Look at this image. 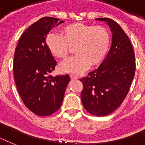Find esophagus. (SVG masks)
<instances>
[{"mask_svg": "<svg viewBox=\"0 0 145 145\" xmlns=\"http://www.w3.org/2000/svg\"><path fill=\"white\" fill-rule=\"evenodd\" d=\"M70 77L71 80H77V78H78V77H77L76 75H74V74H71Z\"/></svg>", "mask_w": 145, "mask_h": 145, "instance_id": "esophagus-1", "label": "esophagus"}]
</instances>
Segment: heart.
<instances>
[{
    "mask_svg": "<svg viewBox=\"0 0 145 145\" xmlns=\"http://www.w3.org/2000/svg\"><path fill=\"white\" fill-rule=\"evenodd\" d=\"M110 43V34L101 26L73 23L61 29V35L50 33L46 37V45L54 56L64 59L74 47L75 56L60 64L62 72L80 74L91 65L101 63Z\"/></svg>",
    "mask_w": 145,
    "mask_h": 145,
    "instance_id": "heart-1",
    "label": "heart"
}]
</instances>
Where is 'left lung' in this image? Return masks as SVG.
<instances>
[{
  "label": "left lung",
  "mask_w": 145,
  "mask_h": 145,
  "mask_svg": "<svg viewBox=\"0 0 145 145\" xmlns=\"http://www.w3.org/2000/svg\"><path fill=\"white\" fill-rule=\"evenodd\" d=\"M105 22L112 32L110 51L96 70L80 80L84 85L81 101L89 114L99 117L114 112L126 97L135 72V52L130 40L118 24L109 18Z\"/></svg>",
  "instance_id": "left-lung-1"
}]
</instances>
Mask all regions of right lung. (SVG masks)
Instances as JSON below:
<instances>
[{"label": "right lung", "mask_w": 145, "mask_h": 145, "mask_svg": "<svg viewBox=\"0 0 145 145\" xmlns=\"http://www.w3.org/2000/svg\"><path fill=\"white\" fill-rule=\"evenodd\" d=\"M64 22L44 17L22 35L13 59V74L17 90L25 105L37 116H49L61 107L68 74H50L57 65L46 45V35Z\"/></svg>", "instance_id": "add662e5"}]
</instances>
